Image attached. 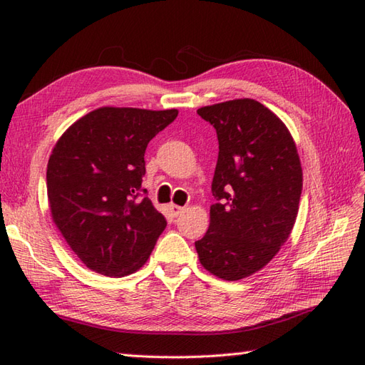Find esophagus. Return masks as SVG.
<instances>
[{
    "label": "esophagus",
    "instance_id": "1",
    "mask_svg": "<svg viewBox=\"0 0 365 365\" xmlns=\"http://www.w3.org/2000/svg\"><path fill=\"white\" fill-rule=\"evenodd\" d=\"M169 210H170V213H173L174 216H178V215H180V213L185 210V207H182V205H175V204H170V205H169Z\"/></svg>",
    "mask_w": 365,
    "mask_h": 365
}]
</instances>
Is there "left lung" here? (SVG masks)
Segmentation results:
<instances>
[{
  "mask_svg": "<svg viewBox=\"0 0 365 365\" xmlns=\"http://www.w3.org/2000/svg\"><path fill=\"white\" fill-rule=\"evenodd\" d=\"M220 143L210 226L197 240L200 265L224 281H240L281 250L297 221L302 169L285 123L252 98L202 106Z\"/></svg>",
  "mask_w": 365,
  "mask_h": 365,
  "instance_id": "1",
  "label": "left lung"
}]
</instances>
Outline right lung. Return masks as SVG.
Segmentation results:
<instances>
[{
  "label": "right lung",
  "instance_id": "add662e5",
  "mask_svg": "<svg viewBox=\"0 0 365 365\" xmlns=\"http://www.w3.org/2000/svg\"><path fill=\"white\" fill-rule=\"evenodd\" d=\"M177 114L102 106L73 122L54 144L46 166L51 218L76 257L96 273H135L165 230V216L152 200L136 197L145 147Z\"/></svg>",
  "mask_w": 365,
  "mask_h": 365
}]
</instances>
